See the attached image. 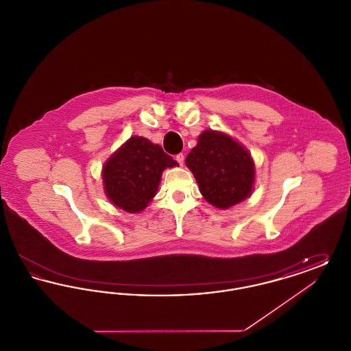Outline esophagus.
I'll use <instances>...</instances> for the list:
<instances>
[{"label": "esophagus", "mask_w": 351, "mask_h": 351, "mask_svg": "<svg viewBox=\"0 0 351 351\" xmlns=\"http://www.w3.org/2000/svg\"><path fill=\"white\" fill-rule=\"evenodd\" d=\"M184 158H185V156H184V154H178V155L175 156V160H176L180 166H183Z\"/></svg>", "instance_id": "34e87169"}]
</instances>
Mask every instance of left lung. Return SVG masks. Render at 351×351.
I'll return each instance as SVG.
<instances>
[{"mask_svg": "<svg viewBox=\"0 0 351 351\" xmlns=\"http://www.w3.org/2000/svg\"><path fill=\"white\" fill-rule=\"evenodd\" d=\"M209 204L228 209L250 196L255 167L250 154L233 138L204 132L185 159Z\"/></svg>", "mask_w": 351, "mask_h": 351, "instance_id": "obj_1", "label": "left lung"}]
</instances>
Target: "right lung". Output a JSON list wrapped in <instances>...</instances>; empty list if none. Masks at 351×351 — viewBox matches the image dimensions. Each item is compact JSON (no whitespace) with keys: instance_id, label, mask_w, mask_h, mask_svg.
<instances>
[{"instance_id":"obj_1","label":"right lung","mask_w":351,"mask_h":351,"mask_svg":"<svg viewBox=\"0 0 351 351\" xmlns=\"http://www.w3.org/2000/svg\"><path fill=\"white\" fill-rule=\"evenodd\" d=\"M173 166L178 163L159 145L132 136L104 166L105 193L116 206L138 213L156 195L163 169Z\"/></svg>"}]
</instances>
